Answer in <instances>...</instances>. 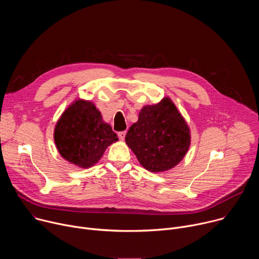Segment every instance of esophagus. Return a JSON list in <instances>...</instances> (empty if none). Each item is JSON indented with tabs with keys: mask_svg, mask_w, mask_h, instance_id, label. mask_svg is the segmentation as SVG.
<instances>
[{
	"mask_svg": "<svg viewBox=\"0 0 259 259\" xmlns=\"http://www.w3.org/2000/svg\"><path fill=\"white\" fill-rule=\"evenodd\" d=\"M118 136L121 140H124L125 139V136H126V131H122V132H119L118 133Z\"/></svg>",
	"mask_w": 259,
	"mask_h": 259,
	"instance_id": "1",
	"label": "esophagus"
}]
</instances>
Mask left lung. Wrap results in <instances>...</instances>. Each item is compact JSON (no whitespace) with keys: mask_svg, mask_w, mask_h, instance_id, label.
<instances>
[{"mask_svg":"<svg viewBox=\"0 0 259 259\" xmlns=\"http://www.w3.org/2000/svg\"><path fill=\"white\" fill-rule=\"evenodd\" d=\"M126 143L138 162L149 171L162 172L176 166L186 156L190 129L170 98L146 105L126 134Z\"/></svg>","mask_w":259,"mask_h":259,"instance_id":"left-lung-1","label":"left lung"}]
</instances>
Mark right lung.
I'll list each match as a JSON object with an SVG mask.
<instances>
[{
    "label": "right lung",
    "mask_w": 259,
    "mask_h": 259,
    "mask_svg": "<svg viewBox=\"0 0 259 259\" xmlns=\"http://www.w3.org/2000/svg\"><path fill=\"white\" fill-rule=\"evenodd\" d=\"M54 140L66 161L82 168L96 164L106 147L118 140L112 127L104 123L95 105L79 99L58 120Z\"/></svg>",
    "instance_id": "obj_1"
}]
</instances>
